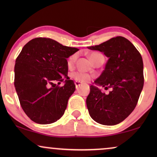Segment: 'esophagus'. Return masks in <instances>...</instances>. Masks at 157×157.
<instances>
[{
	"mask_svg": "<svg viewBox=\"0 0 157 157\" xmlns=\"http://www.w3.org/2000/svg\"><path fill=\"white\" fill-rule=\"evenodd\" d=\"M74 83H75V86H76V89H78V87L80 86L81 85V83L80 82V81H75Z\"/></svg>",
	"mask_w": 157,
	"mask_h": 157,
	"instance_id": "esophagus-1",
	"label": "esophagus"
}]
</instances>
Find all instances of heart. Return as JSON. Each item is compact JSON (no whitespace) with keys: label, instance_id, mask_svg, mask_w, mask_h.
Masks as SVG:
<instances>
[{"label":"heart","instance_id":"heart-1","mask_svg":"<svg viewBox=\"0 0 157 157\" xmlns=\"http://www.w3.org/2000/svg\"><path fill=\"white\" fill-rule=\"evenodd\" d=\"M89 58L91 59L92 61L94 62V63H96V61H98L101 58H103L104 56L101 54V53L98 52H92L89 53ZM77 57H78V54L77 53H74L69 56L68 59L67 63L68 66H72L76 62ZM72 77L74 79H76V81H82V82H86V81H89L90 79H91V76L88 74H86L84 72L82 71H77L75 72L74 74H72Z\"/></svg>","mask_w":157,"mask_h":157}]
</instances>
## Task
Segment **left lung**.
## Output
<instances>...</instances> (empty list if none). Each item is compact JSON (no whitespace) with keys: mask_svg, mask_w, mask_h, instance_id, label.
Returning <instances> with one entry per match:
<instances>
[{"mask_svg":"<svg viewBox=\"0 0 157 157\" xmlns=\"http://www.w3.org/2000/svg\"><path fill=\"white\" fill-rule=\"evenodd\" d=\"M88 48L103 52L109 58L96 84L112 88L106 95L91 85L86 98L91 117L103 125H116L128 117L136 107L144 86L142 57L126 38L117 36Z\"/></svg>","mask_w":157,"mask_h":157,"instance_id":"obj_1","label":"left lung"}]
</instances>
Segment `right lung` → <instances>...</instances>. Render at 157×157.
Masks as SVG:
<instances>
[{
    "mask_svg": "<svg viewBox=\"0 0 157 157\" xmlns=\"http://www.w3.org/2000/svg\"><path fill=\"white\" fill-rule=\"evenodd\" d=\"M78 49L48 38H36L16 60L14 86L23 110L32 121L48 124L63 115L76 86L68 76L67 58ZM66 78L63 87L54 83Z\"/></svg>",
    "mask_w": 157,
    "mask_h": 157,
    "instance_id": "obj_1",
    "label": "right lung"
}]
</instances>
